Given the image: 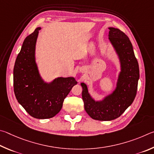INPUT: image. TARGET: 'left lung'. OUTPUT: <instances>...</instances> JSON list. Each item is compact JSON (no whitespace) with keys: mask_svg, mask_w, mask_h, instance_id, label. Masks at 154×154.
<instances>
[{"mask_svg":"<svg viewBox=\"0 0 154 154\" xmlns=\"http://www.w3.org/2000/svg\"><path fill=\"white\" fill-rule=\"evenodd\" d=\"M109 38L119 55L122 71L117 88L113 94L100 102H95L88 93L87 85L81 83L85 109L94 120L108 121L120 117L135 98L139 69L128 37L114 28H109Z\"/></svg>","mask_w":154,"mask_h":154,"instance_id":"1","label":"left lung"}]
</instances>
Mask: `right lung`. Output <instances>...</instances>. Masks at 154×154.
I'll use <instances>...</instances> for the list:
<instances>
[{
	"label": "right lung",
	"instance_id": "add662e5",
	"mask_svg": "<svg viewBox=\"0 0 154 154\" xmlns=\"http://www.w3.org/2000/svg\"><path fill=\"white\" fill-rule=\"evenodd\" d=\"M41 29L38 28L24 40L13 69V87L17 101L28 114L38 119L55 116L75 85L74 78H58L51 84L40 79L35 63V45Z\"/></svg>",
	"mask_w": 154,
	"mask_h": 154
}]
</instances>
